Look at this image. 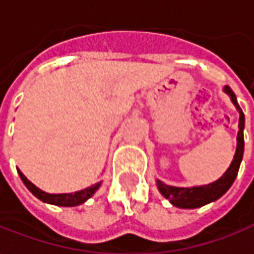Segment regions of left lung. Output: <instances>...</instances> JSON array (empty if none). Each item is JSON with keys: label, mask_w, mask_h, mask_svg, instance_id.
Segmentation results:
<instances>
[{"label": "left lung", "mask_w": 254, "mask_h": 254, "mask_svg": "<svg viewBox=\"0 0 254 254\" xmlns=\"http://www.w3.org/2000/svg\"><path fill=\"white\" fill-rule=\"evenodd\" d=\"M235 104L236 109L239 111V132H237V148L235 158L232 160L229 169H227L222 178H219L216 182L203 185V186H193V188H176V186H169L165 185L160 181H156L159 192L171 202L173 206L181 207V209H196L204 204L215 202L219 197H222L225 193L230 189L237 176V172L240 168V162L243 159V152H245V139H243V129H245V114L240 109L237 104L236 95L229 88L225 86L223 89Z\"/></svg>", "instance_id": "obj_1"}]
</instances>
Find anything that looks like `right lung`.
Instances as JSON below:
<instances>
[{
  "instance_id": "1",
  "label": "right lung",
  "mask_w": 254,
  "mask_h": 254,
  "mask_svg": "<svg viewBox=\"0 0 254 254\" xmlns=\"http://www.w3.org/2000/svg\"><path fill=\"white\" fill-rule=\"evenodd\" d=\"M18 175L21 178V181L24 182V185L29 189V192L32 193L34 196H37L39 200L45 202V203L51 204H57V206H78V204H82L83 202H86L89 197L94 196V193L99 189L101 186V182L95 183L92 186L83 189V190H79V192H73V193H58V194H52V193L42 192L41 189H38L34 183H31L28 181L27 178L24 176V173L17 169Z\"/></svg>"
}]
</instances>
